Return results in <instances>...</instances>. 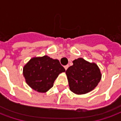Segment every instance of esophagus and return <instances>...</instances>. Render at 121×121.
Wrapping results in <instances>:
<instances>
[{"instance_id":"obj_1","label":"esophagus","mask_w":121,"mask_h":121,"mask_svg":"<svg viewBox=\"0 0 121 121\" xmlns=\"http://www.w3.org/2000/svg\"><path fill=\"white\" fill-rule=\"evenodd\" d=\"M68 67H69L68 65H65V67H64V68H65V70H67V69H68Z\"/></svg>"}]
</instances>
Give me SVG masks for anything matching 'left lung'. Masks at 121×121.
Returning a JSON list of instances; mask_svg holds the SVG:
<instances>
[{
	"label": "left lung",
	"mask_w": 121,
	"mask_h": 121,
	"mask_svg": "<svg viewBox=\"0 0 121 121\" xmlns=\"http://www.w3.org/2000/svg\"><path fill=\"white\" fill-rule=\"evenodd\" d=\"M73 63V65L65 72L70 90L76 95L86 94L93 91L102 78L98 65L82 58L74 60Z\"/></svg>",
	"instance_id": "8db88e82"
}]
</instances>
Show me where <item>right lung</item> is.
Returning <instances> with one entry per match:
<instances>
[{
    "label": "right lung",
    "instance_id": "1",
    "mask_svg": "<svg viewBox=\"0 0 121 121\" xmlns=\"http://www.w3.org/2000/svg\"><path fill=\"white\" fill-rule=\"evenodd\" d=\"M65 71L58 60L48 56L34 57L23 67V76L29 86L39 93H46L53 86L58 75Z\"/></svg>",
    "mask_w": 121,
    "mask_h": 121
}]
</instances>
